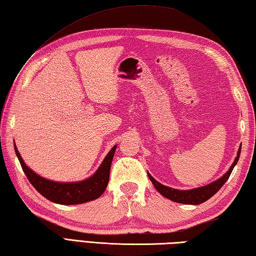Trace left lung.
Segmentation results:
<instances>
[{
	"instance_id": "1",
	"label": "left lung",
	"mask_w": 256,
	"mask_h": 256,
	"mask_svg": "<svg viewBox=\"0 0 256 256\" xmlns=\"http://www.w3.org/2000/svg\"><path fill=\"white\" fill-rule=\"evenodd\" d=\"M240 153H241V146L238 150V155L236 157L234 162H233V164L229 168V170H228L221 178H219L218 180H216L209 184H206L204 187H199V188H194L190 190H179V189L167 187L165 184H162L160 182L155 180V179L152 177L148 172V178L150 179V182H153L157 192L164 196V197H166L167 199L175 201V202H178V204H200L208 199H210L212 196L218 192V190L224 186V182L229 179L233 168H234L238 158H240Z\"/></svg>"
}]
</instances>
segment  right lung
Segmentation results:
<instances>
[{
	"mask_svg": "<svg viewBox=\"0 0 256 256\" xmlns=\"http://www.w3.org/2000/svg\"><path fill=\"white\" fill-rule=\"evenodd\" d=\"M15 153L23 168L25 175L30 182L42 196L48 200L59 204H79L99 198L106 189L108 177H110V168L116 145L113 146L108 152L102 164L91 177L86 180L77 182H58L46 179L35 172H32L28 166H26L18 148L14 145Z\"/></svg>",
	"mask_w": 256,
	"mask_h": 256,
	"instance_id": "1",
	"label": "right lung"
}]
</instances>
